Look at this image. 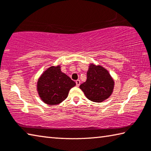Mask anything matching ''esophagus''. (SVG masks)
I'll return each instance as SVG.
<instances>
[{"instance_id":"obj_1","label":"esophagus","mask_w":151,"mask_h":151,"mask_svg":"<svg viewBox=\"0 0 151 151\" xmlns=\"http://www.w3.org/2000/svg\"><path fill=\"white\" fill-rule=\"evenodd\" d=\"M76 86H78L79 85H81V81H80V80H76Z\"/></svg>"}]
</instances>
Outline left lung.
Wrapping results in <instances>:
<instances>
[{"instance_id": "obj_1", "label": "left lung", "mask_w": 151, "mask_h": 151, "mask_svg": "<svg viewBox=\"0 0 151 151\" xmlns=\"http://www.w3.org/2000/svg\"><path fill=\"white\" fill-rule=\"evenodd\" d=\"M86 75V82L80 85L86 98L95 103H101L111 96L114 88V81L105 68L91 64Z\"/></svg>"}]
</instances>
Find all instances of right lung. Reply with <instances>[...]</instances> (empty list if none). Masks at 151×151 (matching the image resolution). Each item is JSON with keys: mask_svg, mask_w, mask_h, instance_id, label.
Masks as SVG:
<instances>
[{"mask_svg": "<svg viewBox=\"0 0 151 151\" xmlns=\"http://www.w3.org/2000/svg\"><path fill=\"white\" fill-rule=\"evenodd\" d=\"M75 85V81L61 72L60 66H50L38 81L37 91L44 103L55 105L66 99L70 89Z\"/></svg>", "mask_w": 151, "mask_h": 151, "instance_id": "right-lung-1", "label": "right lung"}]
</instances>
